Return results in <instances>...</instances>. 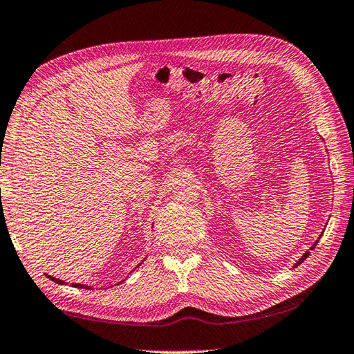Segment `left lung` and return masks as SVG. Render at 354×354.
I'll list each match as a JSON object with an SVG mask.
<instances>
[{"instance_id":"1","label":"left lung","mask_w":354,"mask_h":354,"mask_svg":"<svg viewBox=\"0 0 354 354\" xmlns=\"http://www.w3.org/2000/svg\"><path fill=\"white\" fill-rule=\"evenodd\" d=\"M317 242H319V239L316 240V242H315V243H313V246H311V250H315V246L317 245ZM308 256H310V251H305V252H304V256H301V259H299V260H297V262L295 263V266H292V268H296V266H299V265H301V263L304 262V260H305L306 257H308Z\"/></svg>"}]
</instances>
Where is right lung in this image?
Segmentation results:
<instances>
[{
	"instance_id": "obj_1",
	"label": "right lung",
	"mask_w": 354,
	"mask_h": 354,
	"mask_svg": "<svg viewBox=\"0 0 354 354\" xmlns=\"http://www.w3.org/2000/svg\"><path fill=\"white\" fill-rule=\"evenodd\" d=\"M142 263H138L137 266H140ZM136 266V268H137ZM52 282H55V283H58V285H64L66 282L64 281H59V279H55V277H52V276H48ZM128 279V277H126ZM72 286H75V288H86V290H92V286L91 285H83V283H72Z\"/></svg>"
}]
</instances>
